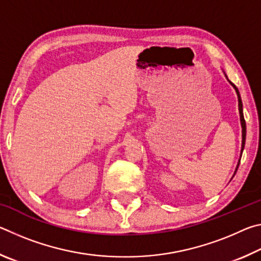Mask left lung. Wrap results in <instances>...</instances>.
Masks as SVG:
<instances>
[{
    "mask_svg": "<svg viewBox=\"0 0 261 261\" xmlns=\"http://www.w3.org/2000/svg\"><path fill=\"white\" fill-rule=\"evenodd\" d=\"M231 85L235 88L236 92H237V95H238V109H240V115H241V124H242V137H243V141H242V152L243 149H244V145H245V137H246V124H245V120H244V116H243V105H242V100H241V95H240V92H238L237 87L233 85V84L230 82ZM242 156V155H241ZM238 166H240V162H238ZM238 166L236 168V171L238 169Z\"/></svg>",
    "mask_w": 261,
    "mask_h": 261,
    "instance_id": "left-lung-1",
    "label": "left lung"
}]
</instances>
